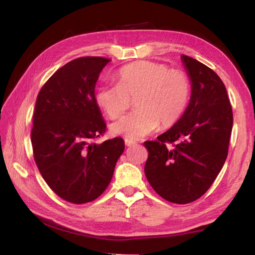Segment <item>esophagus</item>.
I'll return each instance as SVG.
<instances>
[{
	"label": "esophagus",
	"mask_w": 255,
	"mask_h": 255,
	"mask_svg": "<svg viewBox=\"0 0 255 255\" xmlns=\"http://www.w3.org/2000/svg\"><path fill=\"white\" fill-rule=\"evenodd\" d=\"M136 144V142L135 141H132V139H128V138H126V145L127 146H133V145Z\"/></svg>",
	"instance_id": "34e87169"
}]
</instances>
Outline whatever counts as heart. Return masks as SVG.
<instances>
[{"label":"heart","instance_id":"obj_1","mask_svg":"<svg viewBox=\"0 0 255 255\" xmlns=\"http://www.w3.org/2000/svg\"><path fill=\"white\" fill-rule=\"evenodd\" d=\"M118 85L102 86L96 102L111 120L121 118L134 100L137 109L112 126V132L141 138L159 127H173L185 112L190 81L184 71L154 61H135L118 71Z\"/></svg>","mask_w":255,"mask_h":255}]
</instances>
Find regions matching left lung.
Returning <instances> with one entry per match:
<instances>
[{"mask_svg":"<svg viewBox=\"0 0 255 255\" xmlns=\"http://www.w3.org/2000/svg\"><path fill=\"white\" fill-rule=\"evenodd\" d=\"M191 81L188 107L173 128L144 142L145 176L165 200L185 205L204 195L228 156L233 114L220 77L189 56H181Z\"/></svg>","mask_w":255,"mask_h":255,"instance_id":"1","label":"left lung"}]
</instances>
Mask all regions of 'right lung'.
I'll return each instance as SVG.
<instances>
[{
    "instance_id": "add662e5",
    "label": "right lung",
    "mask_w": 255,
    "mask_h": 255,
    "mask_svg": "<svg viewBox=\"0 0 255 255\" xmlns=\"http://www.w3.org/2000/svg\"><path fill=\"white\" fill-rule=\"evenodd\" d=\"M109 61L95 56L69 61L36 99L30 134L35 163L50 189L71 204L90 202L106 190L124 150L122 137L93 142L107 131L95 87Z\"/></svg>"
}]
</instances>
